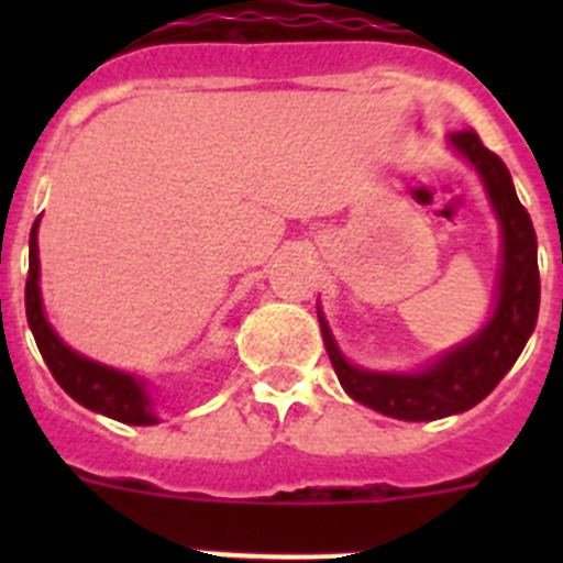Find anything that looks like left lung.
<instances>
[{"instance_id": "obj_1", "label": "left lung", "mask_w": 563, "mask_h": 563, "mask_svg": "<svg viewBox=\"0 0 563 563\" xmlns=\"http://www.w3.org/2000/svg\"><path fill=\"white\" fill-rule=\"evenodd\" d=\"M451 146L479 172L501 225L499 296L490 321L471 341L445 352L426 369L400 375V372H372L352 366L338 350L324 316L318 312L327 355L343 391L352 400L395 420L426 422L474 409L510 372L516 357L525 350L527 338L533 335L539 318L541 282L539 258H536L539 245H536L530 213L516 197L510 172L499 154L485 148L474 129L451 134Z\"/></svg>"}]
</instances>
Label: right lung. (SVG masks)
I'll return each instance as SVG.
<instances>
[{"label":"right lung","instance_id":"1","mask_svg":"<svg viewBox=\"0 0 563 563\" xmlns=\"http://www.w3.org/2000/svg\"><path fill=\"white\" fill-rule=\"evenodd\" d=\"M38 220L33 222L30 231V271L27 285H24V312H27V324L36 346L42 352L47 369L58 380L64 391L84 409L107 415L126 426H154L157 415L152 411V400L146 395V383L141 377L126 375L121 369L103 366L98 361L78 355L56 335L49 327L47 316L42 307V290H38Z\"/></svg>","mask_w":563,"mask_h":563}]
</instances>
